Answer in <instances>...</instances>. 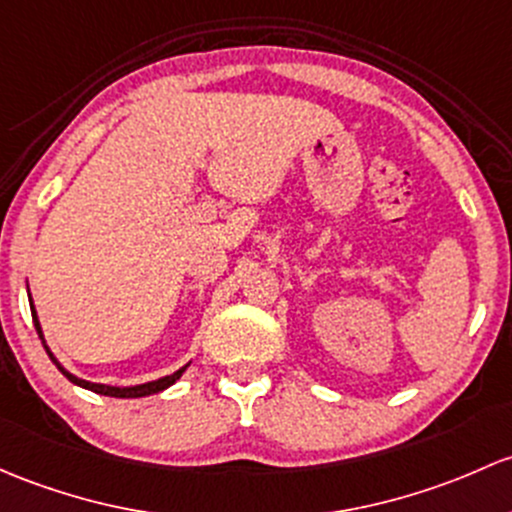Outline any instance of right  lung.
I'll use <instances>...</instances> for the list:
<instances>
[{
	"label": "right lung",
	"mask_w": 512,
	"mask_h": 512,
	"mask_svg": "<svg viewBox=\"0 0 512 512\" xmlns=\"http://www.w3.org/2000/svg\"><path fill=\"white\" fill-rule=\"evenodd\" d=\"M29 306H31V319H34L36 333H39V338H41L43 348H46L48 358H51V363L56 365V368L61 370V373L66 375V378L71 380L73 385H78V387H85V390H90V392H98V395H105V397H122V400H129V397H147V395H157V392L166 390V387H171V385L176 383V380L181 378V375L186 373L188 363L184 365V368H179V370H176V373H171V375H164V378H159V380H152V383H142V385H127V387H120V385H105V383H90V380H83V378H78V375H73L71 370H66V368H63V365H61V360H58L56 355L51 353V348L46 346V338H43V331H41V321H39V316H36V306H34V299H31V294H29Z\"/></svg>",
	"instance_id": "obj_1"
}]
</instances>
